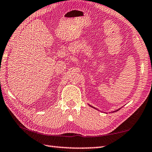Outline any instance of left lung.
I'll return each mask as SVG.
<instances>
[{"mask_svg":"<svg viewBox=\"0 0 152 152\" xmlns=\"http://www.w3.org/2000/svg\"><path fill=\"white\" fill-rule=\"evenodd\" d=\"M89 106L90 107H92V108H94V109H96V108H95V107H92V106H91L90 104H89ZM120 109H122V108H120V109H117V110H114V111H113V112H111V113H115V112H117V111H118Z\"/></svg>","mask_w":152,"mask_h":152,"instance_id":"left-lung-1","label":"left lung"}]
</instances>
